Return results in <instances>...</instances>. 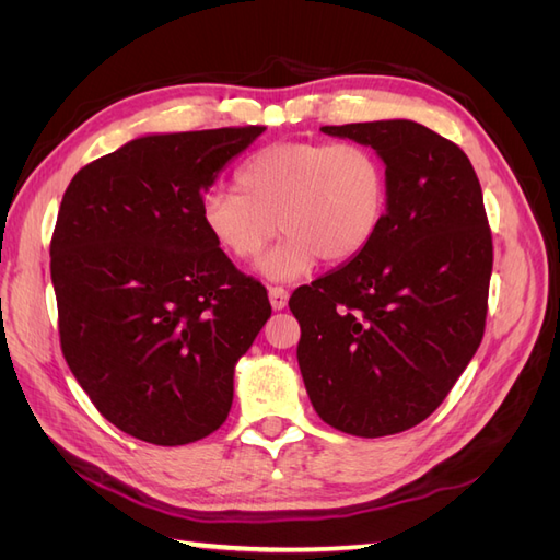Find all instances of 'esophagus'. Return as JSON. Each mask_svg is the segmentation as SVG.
Returning a JSON list of instances; mask_svg holds the SVG:
<instances>
[{
	"label": "esophagus",
	"mask_w": 560,
	"mask_h": 560,
	"mask_svg": "<svg viewBox=\"0 0 560 560\" xmlns=\"http://www.w3.org/2000/svg\"><path fill=\"white\" fill-rule=\"evenodd\" d=\"M287 299H290V294H287V290H282V287H270L268 290V301L270 306H273V311H282L287 306Z\"/></svg>",
	"instance_id": "34e87169"
}]
</instances>
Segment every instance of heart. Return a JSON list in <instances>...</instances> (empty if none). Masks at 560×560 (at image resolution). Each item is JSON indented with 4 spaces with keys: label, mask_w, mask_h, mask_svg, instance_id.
Returning <instances> with one entry per match:
<instances>
[{
    "label": "heart",
    "mask_w": 560,
    "mask_h": 560,
    "mask_svg": "<svg viewBox=\"0 0 560 560\" xmlns=\"http://www.w3.org/2000/svg\"><path fill=\"white\" fill-rule=\"evenodd\" d=\"M235 191L200 200V224L219 252L254 261L278 231L284 238L259 261L268 282H296L322 259L331 266L362 254L385 219L387 171L358 142H278L252 154Z\"/></svg>",
    "instance_id": "heart-1"
}]
</instances>
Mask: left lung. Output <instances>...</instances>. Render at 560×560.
<instances>
[{
  "label": "left lung",
  "instance_id": "1",
  "mask_svg": "<svg viewBox=\"0 0 560 560\" xmlns=\"http://www.w3.org/2000/svg\"><path fill=\"white\" fill-rule=\"evenodd\" d=\"M366 144L387 171V210L371 245L290 311L313 409L354 436L425 420L477 352L493 241L477 173L460 147L409 118L319 128Z\"/></svg>",
  "mask_w": 560,
  "mask_h": 560
}]
</instances>
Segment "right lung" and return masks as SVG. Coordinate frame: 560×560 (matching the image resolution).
I'll list each match as a JSON object with an SVG mask.
<instances>
[{"label":"right lung","mask_w":560,"mask_h":560,"mask_svg":"<svg viewBox=\"0 0 560 560\" xmlns=\"http://www.w3.org/2000/svg\"><path fill=\"white\" fill-rule=\"evenodd\" d=\"M266 128L140 135L74 175L50 241L60 346L112 425L156 446L226 420L266 290L200 224L219 173Z\"/></svg>","instance_id":"add662e5"}]
</instances>
